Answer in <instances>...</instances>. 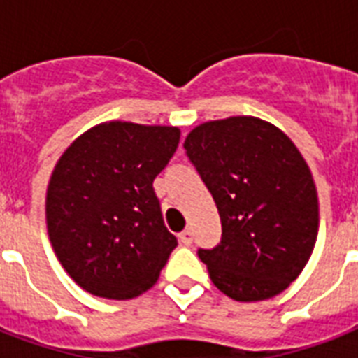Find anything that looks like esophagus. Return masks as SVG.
Masks as SVG:
<instances>
[{"label": "esophagus", "instance_id": "34e87169", "mask_svg": "<svg viewBox=\"0 0 358 358\" xmlns=\"http://www.w3.org/2000/svg\"><path fill=\"white\" fill-rule=\"evenodd\" d=\"M178 239H180V243H182V245H191V243H193V230L185 229L184 232H180Z\"/></svg>", "mask_w": 358, "mask_h": 358}]
</instances>
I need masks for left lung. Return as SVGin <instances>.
Listing matches in <instances>:
<instances>
[{"label": "left lung", "mask_w": 358, "mask_h": 358, "mask_svg": "<svg viewBox=\"0 0 358 358\" xmlns=\"http://www.w3.org/2000/svg\"><path fill=\"white\" fill-rule=\"evenodd\" d=\"M185 154L217 204L223 236L199 249L212 282L234 301H264L305 269L317 238L314 178L288 135L256 117L191 129Z\"/></svg>", "instance_id": "left-lung-1"}]
</instances>
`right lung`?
Segmentation results:
<instances>
[{
    "instance_id": "obj_1",
    "label": "right lung",
    "mask_w": 358,
    "mask_h": 358,
    "mask_svg": "<svg viewBox=\"0 0 358 358\" xmlns=\"http://www.w3.org/2000/svg\"><path fill=\"white\" fill-rule=\"evenodd\" d=\"M178 141L174 126L111 120L87 129L59 157L46 193L48 236L85 292L122 301L156 284L178 241L152 182Z\"/></svg>"
}]
</instances>
